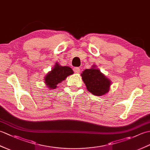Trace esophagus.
<instances>
[{"label": "esophagus", "instance_id": "obj_1", "mask_svg": "<svg viewBox=\"0 0 150 150\" xmlns=\"http://www.w3.org/2000/svg\"><path fill=\"white\" fill-rule=\"evenodd\" d=\"M73 71H74L75 73H80V68H79V67H75V68H73Z\"/></svg>", "mask_w": 150, "mask_h": 150}]
</instances>
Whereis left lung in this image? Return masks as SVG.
<instances>
[{
	"label": "left lung",
	"instance_id": "left-lung-1",
	"mask_svg": "<svg viewBox=\"0 0 150 150\" xmlns=\"http://www.w3.org/2000/svg\"><path fill=\"white\" fill-rule=\"evenodd\" d=\"M88 90L97 96H100L109 91L110 81L99 70L94 68L86 69L81 74Z\"/></svg>",
	"mask_w": 150,
	"mask_h": 150
}]
</instances>
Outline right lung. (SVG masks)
<instances>
[{
	"label": "right lung",
	"mask_w": 150,
	"mask_h": 150,
	"mask_svg": "<svg viewBox=\"0 0 150 150\" xmlns=\"http://www.w3.org/2000/svg\"><path fill=\"white\" fill-rule=\"evenodd\" d=\"M73 73V70L68 66H61L57 63L53 69L47 74L45 83L50 89H55L57 85L64 81L68 76Z\"/></svg>",
	"instance_id": "obj_1"
}]
</instances>
